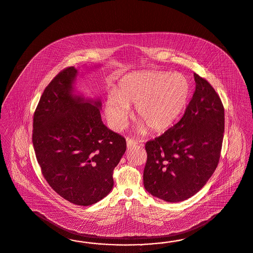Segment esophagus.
Returning <instances> with one entry per match:
<instances>
[{
	"instance_id": "esophagus-1",
	"label": "esophagus",
	"mask_w": 253,
	"mask_h": 253,
	"mask_svg": "<svg viewBox=\"0 0 253 253\" xmlns=\"http://www.w3.org/2000/svg\"><path fill=\"white\" fill-rule=\"evenodd\" d=\"M126 142H127V148H133V147H135V146L137 145V142H136V141L130 139V138H127Z\"/></svg>"
}]
</instances>
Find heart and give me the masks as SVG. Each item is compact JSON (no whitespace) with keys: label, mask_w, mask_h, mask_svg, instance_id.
<instances>
[{"label":"heart","mask_w":253,"mask_h":253,"mask_svg":"<svg viewBox=\"0 0 253 253\" xmlns=\"http://www.w3.org/2000/svg\"><path fill=\"white\" fill-rule=\"evenodd\" d=\"M190 91L188 79L179 73H131L119 81L115 94L106 98L105 117L113 130L122 131L130 117V106L135 105L141 120L136 126L138 133H146L148 127L153 131H165L183 111Z\"/></svg>","instance_id":"heart-1"}]
</instances>
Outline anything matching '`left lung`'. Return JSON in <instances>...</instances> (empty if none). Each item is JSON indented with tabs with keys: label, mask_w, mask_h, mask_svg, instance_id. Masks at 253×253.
<instances>
[{
	"label": "left lung",
	"mask_w": 253,
	"mask_h": 253,
	"mask_svg": "<svg viewBox=\"0 0 253 253\" xmlns=\"http://www.w3.org/2000/svg\"><path fill=\"white\" fill-rule=\"evenodd\" d=\"M195 90L183 117L146 144L144 187L168 203L191 198L216 170L224 131V108L206 79L194 74Z\"/></svg>",
	"instance_id": "1"
}]
</instances>
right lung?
<instances>
[{
    "label": "right lung",
    "instance_id": "right-lung-1",
    "mask_svg": "<svg viewBox=\"0 0 253 253\" xmlns=\"http://www.w3.org/2000/svg\"><path fill=\"white\" fill-rule=\"evenodd\" d=\"M78 76L71 66L44 88L34 116L33 144L49 186L65 200L87 207L113 189L126 141L102 122L100 98L76 89Z\"/></svg>",
    "mask_w": 253,
    "mask_h": 253
}]
</instances>
